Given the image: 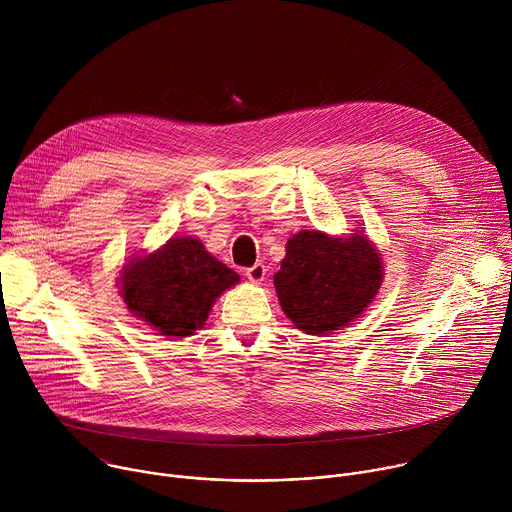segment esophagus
<instances>
[{"label": "esophagus", "mask_w": 512, "mask_h": 512, "mask_svg": "<svg viewBox=\"0 0 512 512\" xmlns=\"http://www.w3.org/2000/svg\"><path fill=\"white\" fill-rule=\"evenodd\" d=\"M245 275L249 277V281H253V283H261V281L265 279V275H267V269H265V265H263V263H255L253 267H249V269L245 271Z\"/></svg>", "instance_id": "esophagus-1"}]
</instances>
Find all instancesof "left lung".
<instances>
[{
  "label": "left lung",
  "instance_id": "left-lung-1",
  "mask_svg": "<svg viewBox=\"0 0 512 512\" xmlns=\"http://www.w3.org/2000/svg\"><path fill=\"white\" fill-rule=\"evenodd\" d=\"M383 277V257L362 227L348 235L312 229L287 239L273 285L283 314L296 328L330 336L375 302Z\"/></svg>",
  "mask_w": 512,
  "mask_h": 512
}]
</instances>
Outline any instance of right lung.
Returning a JSON list of instances; mask_svg holds the SVG:
<instances>
[{
    "mask_svg": "<svg viewBox=\"0 0 512 512\" xmlns=\"http://www.w3.org/2000/svg\"><path fill=\"white\" fill-rule=\"evenodd\" d=\"M239 273L214 259L200 239L172 237L156 251L133 253L117 285L127 310L168 338L194 336Z\"/></svg>",
    "mask_w": 512,
    "mask_h": 512,
    "instance_id": "obj_1",
    "label": "right lung"
}]
</instances>
